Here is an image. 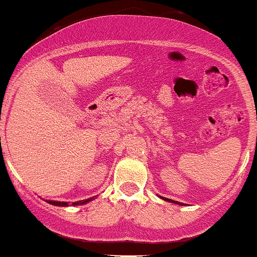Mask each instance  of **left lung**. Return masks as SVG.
<instances>
[{"instance_id":"obj_1","label":"left lung","mask_w":257,"mask_h":257,"mask_svg":"<svg viewBox=\"0 0 257 257\" xmlns=\"http://www.w3.org/2000/svg\"><path fill=\"white\" fill-rule=\"evenodd\" d=\"M164 199H165V201H167V202H174V203H177V202L171 201V199H169V198H165V197H164ZM177 204H183V203H177Z\"/></svg>"}]
</instances>
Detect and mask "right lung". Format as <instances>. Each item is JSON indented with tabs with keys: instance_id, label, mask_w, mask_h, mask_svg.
Listing matches in <instances>:
<instances>
[{
	"instance_id": "obj_1",
	"label": "right lung",
	"mask_w": 257,
	"mask_h": 257,
	"mask_svg": "<svg viewBox=\"0 0 257 257\" xmlns=\"http://www.w3.org/2000/svg\"><path fill=\"white\" fill-rule=\"evenodd\" d=\"M91 199L92 198H88V199H83V201H80V202H74V203H71L72 206H80V204H85V203H87L88 201H91ZM48 203H50V204H53V206H60V207H65V206H67V203L66 202H56V201H47Z\"/></svg>"
}]
</instances>
